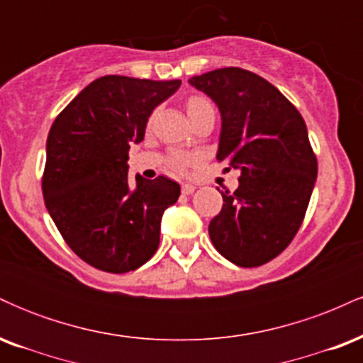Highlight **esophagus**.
I'll list each match as a JSON object with an SVG mask.
<instances>
[{
    "mask_svg": "<svg viewBox=\"0 0 363 363\" xmlns=\"http://www.w3.org/2000/svg\"><path fill=\"white\" fill-rule=\"evenodd\" d=\"M181 191H182V194H193L196 191V186L189 184V182H186V184L181 186Z\"/></svg>",
    "mask_w": 363,
    "mask_h": 363,
    "instance_id": "1",
    "label": "esophagus"
}]
</instances>
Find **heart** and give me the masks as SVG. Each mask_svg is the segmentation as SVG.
Segmentation results:
<instances>
[{
	"label": "heart",
	"mask_w": 363,
	"mask_h": 363,
	"mask_svg": "<svg viewBox=\"0 0 363 363\" xmlns=\"http://www.w3.org/2000/svg\"><path fill=\"white\" fill-rule=\"evenodd\" d=\"M210 109H213V104L208 101V99L201 97V95H193V97L186 101V111L189 116ZM167 165L172 172H186L187 169L194 165V157L187 155L184 152H172L167 158Z\"/></svg>",
	"instance_id": "obj_1"
}]
</instances>
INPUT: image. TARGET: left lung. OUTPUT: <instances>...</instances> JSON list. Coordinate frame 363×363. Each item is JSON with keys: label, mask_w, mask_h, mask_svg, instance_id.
Returning <instances> with one entry per match:
<instances>
[{"label": "left lung", "mask_w": 363, "mask_h": 363, "mask_svg": "<svg viewBox=\"0 0 363 363\" xmlns=\"http://www.w3.org/2000/svg\"><path fill=\"white\" fill-rule=\"evenodd\" d=\"M189 83L222 114L216 158L240 170L208 234L228 261L256 268L289 247L309 206L318 158L306 123L277 86L247 69H213Z\"/></svg>", "instance_id": "left-lung-1"}]
</instances>
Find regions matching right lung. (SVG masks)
Listing matches in <instances>:
<instances>
[{
	"label": "right lung",
	"instance_id": "right-lung-1",
	"mask_svg": "<svg viewBox=\"0 0 363 363\" xmlns=\"http://www.w3.org/2000/svg\"><path fill=\"white\" fill-rule=\"evenodd\" d=\"M181 86L107 74L54 119L43 174L44 203L65 242L107 273H128L155 254L164 210L181 186L158 176L128 182L129 145L143 141L152 111Z\"/></svg>",
	"mask_w": 363,
	"mask_h": 363
}]
</instances>
